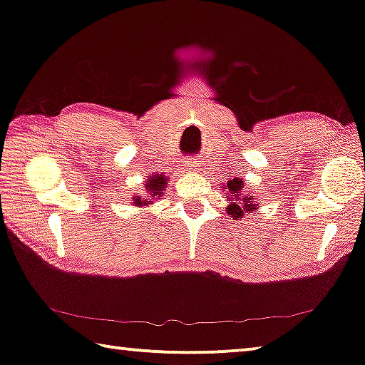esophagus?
Here are the masks:
<instances>
[{"label":"esophagus","instance_id":"esophagus-1","mask_svg":"<svg viewBox=\"0 0 365 365\" xmlns=\"http://www.w3.org/2000/svg\"><path fill=\"white\" fill-rule=\"evenodd\" d=\"M184 168L187 169L189 173H196L199 169V161L196 158H187L184 159Z\"/></svg>","mask_w":365,"mask_h":365}]
</instances>
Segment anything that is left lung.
<instances>
[{"mask_svg": "<svg viewBox=\"0 0 365 365\" xmlns=\"http://www.w3.org/2000/svg\"><path fill=\"white\" fill-rule=\"evenodd\" d=\"M224 189H226L227 199L231 204L226 207V211L232 219H241L244 214L256 212L259 209L257 197L254 194L249 192V189H244V181L239 178H234L227 184H224Z\"/></svg>", "mask_w": 365, "mask_h": 365, "instance_id": "left-lung-1", "label": "left lung"}]
</instances>
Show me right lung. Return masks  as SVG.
I'll use <instances>...</instances> for the list:
<instances>
[{"label": "right lung", "instance_id": "1", "mask_svg": "<svg viewBox=\"0 0 365 365\" xmlns=\"http://www.w3.org/2000/svg\"><path fill=\"white\" fill-rule=\"evenodd\" d=\"M168 186V178L164 174H153V176H148V181L144 182V189H146L148 196L133 197V204L136 207L143 206H151V204L163 196V192L166 191Z\"/></svg>", "mask_w": 365, "mask_h": 365}]
</instances>
